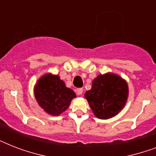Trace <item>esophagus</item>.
<instances>
[{
	"mask_svg": "<svg viewBox=\"0 0 156 156\" xmlns=\"http://www.w3.org/2000/svg\"><path fill=\"white\" fill-rule=\"evenodd\" d=\"M83 88H78V90H77V94H78V95H83Z\"/></svg>",
	"mask_w": 156,
	"mask_h": 156,
	"instance_id": "esophagus-1",
	"label": "esophagus"
}]
</instances>
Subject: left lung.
<instances>
[{
    "label": "left lung",
    "instance_id": "obj_1",
    "mask_svg": "<svg viewBox=\"0 0 156 156\" xmlns=\"http://www.w3.org/2000/svg\"><path fill=\"white\" fill-rule=\"evenodd\" d=\"M128 95L127 82L113 73L98 75L93 80L91 89L85 93L94 115L103 120L117 115L126 105Z\"/></svg>",
    "mask_w": 156,
    "mask_h": 156
}]
</instances>
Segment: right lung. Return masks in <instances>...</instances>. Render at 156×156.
<instances>
[{"label":"right lung","instance_id":"right-lung-1","mask_svg":"<svg viewBox=\"0 0 156 156\" xmlns=\"http://www.w3.org/2000/svg\"><path fill=\"white\" fill-rule=\"evenodd\" d=\"M34 95L38 104L48 114L59 116L68 108L76 94L60 77L45 73L38 79L34 87Z\"/></svg>","mask_w":156,"mask_h":156}]
</instances>
